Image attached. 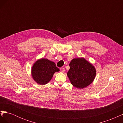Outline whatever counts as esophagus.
<instances>
[{"mask_svg":"<svg viewBox=\"0 0 123 123\" xmlns=\"http://www.w3.org/2000/svg\"><path fill=\"white\" fill-rule=\"evenodd\" d=\"M60 70L62 72H64L65 71V69L64 68H60Z\"/></svg>","mask_w":123,"mask_h":123,"instance_id":"esophagus-1","label":"esophagus"}]
</instances>
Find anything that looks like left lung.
<instances>
[{
  "instance_id": "obj_1",
  "label": "left lung",
  "mask_w": 123,
  "mask_h": 123,
  "mask_svg": "<svg viewBox=\"0 0 123 123\" xmlns=\"http://www.w3.org/2000/svg\"><path fill=\"white\" fill-rule=\"evenodd\" d=\"M67 75L73 86L83 89L91 84L96 75L94 66L84 58H74L71 61Z\"/></svg>"
}]
</instances>
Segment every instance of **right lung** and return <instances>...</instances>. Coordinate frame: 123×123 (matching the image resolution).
I'll use <instances>...</instances> for the list:
<instances>
[{"mask_svg": "<svg viewBox=\"0 0 123 123\" xmlns=\"http://www.w3.org/2000/svg\"><path fill=\"white\" fill-rule=\"evenodd\" d=\"M59 69L55 63L46 58H42L36 61L32 68V76L36 82L39 85L47 84L56 72Z\"/></svg>", "mask_w": 123, "mask_h": 123, "instance_id": "add662e5", "label": "right lung"}]
</instances>
